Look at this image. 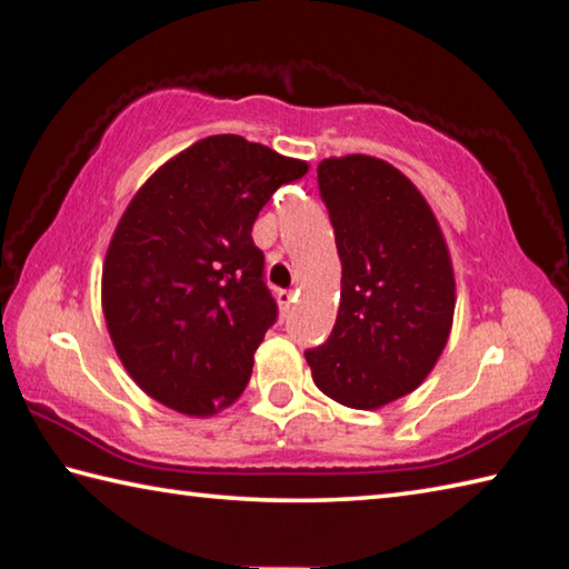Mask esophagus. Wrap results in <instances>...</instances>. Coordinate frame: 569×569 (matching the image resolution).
I'll use <instances>...</instances> for the list:
<instances>
[{
    "label": "esophagus",
    "mask_w": 569,
    "mask_h": 569,
    "mask_svg": "<svg viewBox=\"0 0 569 569\" xmlns=\"http://www.w3.org/2000/svg\"><path fill=\"white\" fill-rule=\"evenodd\" d=\"M276 298H278V303H281V308H283V313H288L291 311V306H293V301H296V296H293V291H286V288H281V291L276 293Z\"/></svg>",
    "instance_id": "34e87169"
}]
</instances>
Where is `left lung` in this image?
Segmentation results:
<instances>
[{
    "mask_svg": "<svg viewBox=\"0 0 569 569\" xmlns=\"http://www.w3.org/2000/svg\"><path fill=\"white\" fill-rule=\"evenodd\" d=\"M343 266L326 343L306 350L316 386L370 410L416 390L448 343L456 278L422 193L390 163L353 153L318 163Z\"/></svg>",
    "mask_w": 569,
    "mask_h": 569,
    "instance_id": "obj_1",
    "label": "left lung"
}]
</instances>
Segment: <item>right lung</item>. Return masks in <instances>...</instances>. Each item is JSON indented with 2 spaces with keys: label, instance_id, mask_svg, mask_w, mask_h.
I'll use <instances>...</instances> for the list:
<instances>
[{
  "label": "right lung",
  "instance_id": "add662e5",
  "mask_svg": "<svg viewBox=\"0 0 569 569\" xmlns=\"http://www.w3.org/2000/svg\"><path fill=\"white\" fill-rule=\"evenodd\" d=\"M308 163L219 133L181 151L133 196L113 231L101 303L129 376L186 416L231 406L278 303L253 243L258 211Z\"/></svg>",
  "mask_w": 569,
  "mask_h": 569
}]
</instances>
